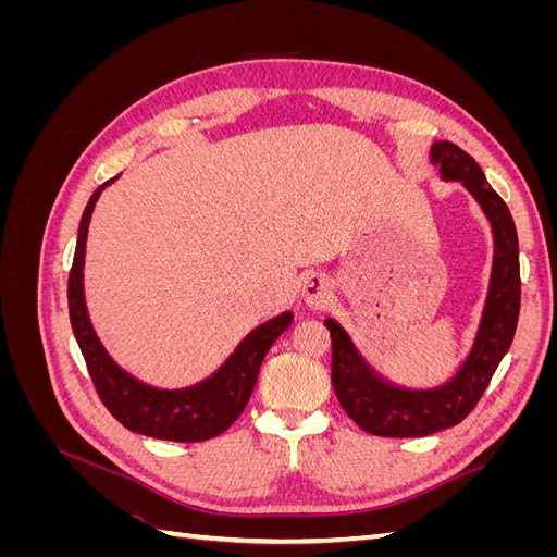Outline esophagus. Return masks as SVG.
Segmentation results:
<instances>
[{
  "mask_svg": "<svg viewBox=\"0 0 557 557\" xmlns=\"http://www.w3.org/2000/svg\"><path fill=\"white\" fill-rule=\"evenodd\" d=\"M332 290H330V281L323 274H307V278L301 281V301L311 309H320L327 305Z\"/></svg>",
  "mask_w": 557,
  "mask_h": 557,
  "instance_id": "34e87169",
  "label": "esophagus"
}]
</instances>
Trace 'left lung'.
I'll use <instances>...</instances> for the list:
<instances>
[{
  "label": "left lung",
  "mask_w": 557,
  "mask_h": 557,
  "mask_svg": "<svg viewBox=\"0 0 557 557\" xmlns=\"http://www.w3.org/2000/svg\"><path fill=\"white\" fill-rule=\"evenodd\" d=\"M430 160L440 164L442 181L462 183L493 232L491 281L467 356L440 385H401L379 372L339 320L325 318L332 336V385L344 411L364 432L393 440L428 436L467 418L511 348L520 311L518 234L509 207L491 188L476 160L462 148L436 141Z\"/></svg>",
  "instance_id": "1"
}]
</instances>
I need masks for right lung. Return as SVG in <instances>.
<instances>
[{"label":"right lung","instance_id":"obj_1","mask_svg":"<svg viewBox=\"0 0 557 557\" xmlns=\"http://www.w3.org/2000/svg\"><path fill=\"white\" fill-rule=\"evenodd\" d=\"M121 176V174H117ZM115 176V178H117ZM107 181L92 193L86 211H83L78 225V239L74 264L70 274V318L78 348L86 358L88 372L102 397L104 407L115 420L137 432L164 442H207L223 434L234 420L242 416L258 383V372L269 348L278 336L293 325V311H283L264 320L256 330H250L244 339L230 352V358L207 379H201L185 387H158L150 385L127 369L117 364L111 352L99 339L86 305V283H83V269H86V242L92 211L99 195L115 181Z\"/></svg>","mask_w":557,"mask_h":557}]
</instances>
